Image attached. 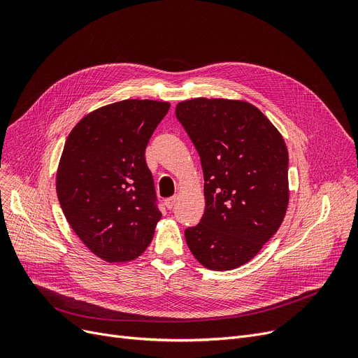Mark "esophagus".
Masks as SVG:
<instances>
[{
	"instance_id": "1",
	"label": "esophagus",
	"mask_w": 358,
	"mask_h": 358,
	"mask_svg": "<svg viewBox=\"0 0 358 358\" xmlns=\"http://www.w3.org/2000/svg\"><path fill=\"white\" fill-rule=\"evenodd\" d=\"M176 201H177V197H168L164 203H165V206H166V209H169L171 210L174 206H176Z\"/></svg>"
}]
</instances>
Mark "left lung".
Segmentation results:
<instances>
[{
  "label": "left lung",
  "instance_id": "obj_1",
  "mask_svg": "<svg viewBox=\"0 0 358 358\" xmlns=\"http://www.w3.org/2000/svg\"><path fill=\"white\" fill-rule=\"evenodd\" d=\"M176 116L200 155L206 209L184 231L201 266L234 270L277 232L289 204V154L280 131L252 104L193 99Z\"/></svg>",
  "mask_w": 358,
  "mask_h": 358
}]
</instances>
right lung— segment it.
<instances>
[{"label":"right lung","instance_id":"1","mask_svg":"<svg viewBox=\"0 0 358 358\" xmlns=\"http://www.w3.org/2000/svg\"><path fill=\"white\" fill-rule=\"evenodd\" d=\"M169 103L123 100L87 115L69 134L56 193L85 247L107 262L138 258L162 213L145 149Z\"/></svg>","mask_w":358,"mask_h":358}]
</instances>
